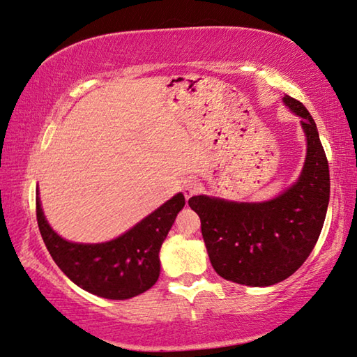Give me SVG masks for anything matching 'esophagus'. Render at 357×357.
Returning a JSON list of instances; mask_svg holds the SVG:
<instances>
[{"label": "esophagus", "mask_w": 357, "mask_h": 357, "mask_svg": "<svg viewBox=\"0 0 357 357\" xmlns=\"http://www.w3.org/2000/svg\"><path fill=\"white\" fill-rule=\"evenodd\" d=\"M199 190H201L199 184L196 183V181H193V179H188V181H185V183L183 184V192H184L185 199H190L192 196L198 195Z\"/></svg>", "instance_id": "1"}]
</instances>
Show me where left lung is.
Masks as SVG:
<instances>
[{"label": "left lung", "instance_id": "8db88e82", "mask_svg": "<svg viewBox=\"0 0 357 357\" xmlns=\"http://www.w3.org/2000/svg\"><path fill=\"white\" fill-rule=\"evenodd\" d=\"M282 102L301 118L307 156L298 181L262 202L198 195L188 206L201 218L210 262L219 276L241 285L270 287L291 276L314 248L330 201V170L314 119L304 104Z\"/></svg>", "mask_w": 357, "mask_h": 357}]
</instances>
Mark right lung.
I'll return each mask as SVG.
<instances>
[{"label": "right lung", "instance_id": "right-lung-1", "mask_svg": "<svg viewBox=\"0 0 357 357\" xmlns=\"http://www.w3.org/2000/svg\"><path fill=\"white\" fill-rule=\"evenodd\" d=\"M184 206V195L178 193L121 236L82 244L66 241L52 229L36 190L38 227L53 261L82 290L113 301L135 298L156 284L159 250Z\"/></svg>", "mask_w": 357, "mask_h": 357}]
</instances>
